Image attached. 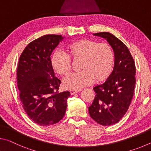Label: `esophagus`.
Instances as JSON below:
<instances>
[{
    "mask_svg": "<svg viewBox=\"0 0 151 151\" xmlns=\"http://www.w3.org/2000/svg\"><path fill=\"white\" fill-rule=\"evenodd\" d=\"M79 91H73V90H70V93L71 95H73V94H76V93H78Z\"/></svg>",
    "mask_w": 151,
    "mask_h": 151,
    "instance_id": "34e87169",
    "label": "esophagus"
}]
</instances>
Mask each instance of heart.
I'll return each mask as SVG.
<instances>
[{
    "instance_id": "1",
    "label": "heart",
    "mask_w": 151,
    "mask_h": 151,
    "mask_svg": "<svg viewBox=\"0 0 151 151\" xmlns=\"http://www.w3.org/2000/svg\"><path fill=\"white\" fill-rule=\"evenodd\" d=\"M67 54L56 50L51 58V65L58 74L68 75L71 69V59L81 60L78 73L70 74L63 81L66 88L79 91L96 83L105 81L113 69L114 55L111 46L90 39H80L71 42L66 48Z\"/></svg>"
}]
</instances>
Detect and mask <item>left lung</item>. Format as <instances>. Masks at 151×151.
I'll use <instances>...</instances> for the list:
<instances>
[{"instance_id":"obj_1","label":"left lung","mask_w":151,"mask_h":151,"mask_svg":"<svg viewBox=\"0 0 151 151\" xmlns=\"http://www.w3.org/2000/svg\"><path fill=\"white\" fill-rule=\"evenodd\" d=\"M107 40L114 54V66L105 83L93 89L96 95L88 107L89 114L103 126L116 124L126 113L133 96L135 64L129 50L121 40L108 32L94 33Z\"/></svg>"}]
</instances>
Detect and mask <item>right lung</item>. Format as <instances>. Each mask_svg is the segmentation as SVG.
<instances>
[{"label": "right lung", "instance_id": "right-lung-1", "mask_svg": "<svg viewBox=\"0 0 151 151\" xmlns=\"http://www.w3.org/2000/svg\"><path fill=\"white\" fill-rule=\"evenodd\" d=\"M64 38L47 35L30 42L19 58L17 85L23 109L32 121L50 126L65 116L69 91L58 93L60 81L55 76L50 55Z\"/></svg>", "mask_w": 151, "mask_h": 151}]
</instances>
